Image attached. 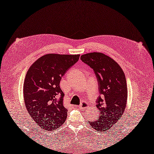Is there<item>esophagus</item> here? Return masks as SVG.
Here are the masks:
<instances>
[{"label":"esophagus","instance_id":"esophagus-1","mask_svg":"<svg viewBox=\"0 0 154 154\" xmlns=\"http://www.w3.org/2000/svg\"><path fill=\"white\" fill-rule=\"evenodd\" d=\"M87 103H82V104H80V106H79V108H82L83 107H87Z\"/></svg>","mask_w":154,"mask_h":154}]
</instances>
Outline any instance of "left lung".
Masks as SVG:
<instances>
[{"mask_svg": "<svg viewBox=\"0 0 154 154\" xmlns=\"http://www.w3.org/2000/svg\"><path fill=\"white\" fill-rule=\"evenodd\" d=\"M80 59L93 69L102 95L97 100L99 118L88 122L96 131L106 133L119 122L126 107L128 91L125 74L116 61L102 53H87Z\"/></svg>", "mask_w": 154, "mask_h": 154, "instance_id": "1", "label": "left lung"}]
</instances>
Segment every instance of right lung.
<instances>
[{
	"mask_svg": "<svg viewBox=\"0 0 154 154\" xmlns=\"http://www.w3.org/2000/svg\"><path fill=\"white\" fill-rule=\"evenodd\" d=\"M80 55L49 53L29 67L23 85L24 102L29 114L46 131L56 130L67 118L61 77L79 61Z\"/></svg>",
	"mask_w": 154,
	"mask_h": 154,
	"instance_id": "add662e5",
	"label": "right lung"
}]
</instances>
